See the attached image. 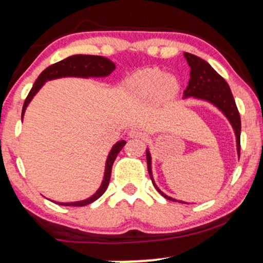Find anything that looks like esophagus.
Here are the masks:
<instances>
[{
  "label": "esophagus",
  "mask_w": 263,
  "mask_h": 263,
  "mask_svg": "<svg viewBox=\"0 0 263 263\" xmlns=\"http://www.w3.org/2000/svg\"><path fill=\"white\" fill-rule=\"evenodd\" d=\"M128 136L131 138H143L144 134L142 132V129H140V128H132L131 131L128 132Z\"/></svg>",
  "instance_id": "34e87169"
}]
</instances>
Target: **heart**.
<instances>
[{
    "mask_svg": "<svg viewBox=\"0 0 263 263\" xmlns=\"http://www.w3.org/2000/svg\"><path fill=\"white\" fill-rule=\"evenodd\" d=\"M131 84L136 91L144 96H152L158 91L163 96H173L179 87L176 78L165 75L164 71L156 68L137 71L132 77Z\"/></svg>",
    "mask_w": 263,
    "mask_h": 263,
    "instance_id": "heart-1",
    "label": "heart"
}]
</instances>
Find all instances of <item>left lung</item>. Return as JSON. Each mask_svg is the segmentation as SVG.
Masks as SVG:
<instances>
[{"label":"left lung","instance_id":"1","mask_svg":"<svg viewBox=\"0 0 263 263\" xmlns=\"http://www.w3.org/2000/svg\"><path fill=\"white\" fill-rule=\"evenodd\" d=\"M186 62L190 66V79L188 83V86L184 90V96L189 98L193 96L195 99H201V100L209 101L213 105H215L216 107L221 111L222 114L228 117V120L230 121L232 128H234L235 135H236V144H237V153L240 157V135H241V119L240 114H238L237 106L235 104L234 96L229 87L228 83L222 77L216 73L213 68H211L209 63H206L205 60L199 58L197 55H193L190 53H184ZM147 156V168H148V173L153 180L152 177V168H151V155L149 151L146 152ZM156 189L164 198L170 199V200H174L171 197H167L165 194L157 188L155 184Z\"/></svg>","mask_w":263,"mask_h":263}]
</instances>
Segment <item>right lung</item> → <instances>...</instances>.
<instances>
[{
    "instance_id": "obj_1",
    "label": "right lung",
    "mask_w": 263,
    "mask_h": 263,
    "mask_svg": "<svg viewBox=\"0 0 263 263\" xmlns=\"http://www.w3.org/2000/svg\"><path fill=\"white\" fill-rule=\"evenodd\" d=\"M115 64L111 62L110 59L104 58L100 55H71L69 58L64 60H60V62L55 63L48 66L45 70L41 73L38 77V79L35 80L34 85L29 91L28 96L26 98L25 104H23L22 108V119L23 115L27 106H28L29 101L32 100L33 96L38 92V90L43 86L45 81L52 80V79H58V78H64V77H79V78H100V77H107L115 70ZM126 144L125 141L117 142L116 144L112 147V149L110 151L106 161V167H105V176L104 180H102L100 188L98 189V192L90 197L86 200L81 201H75V203H57L59 205H64V206H85L87 204H91L92 201L98 200L105 193V190L107 189L108 183H110V177H111V170H112V164L116 159L117 155L120 153V151L123 148V146Z\"/></svg>"
}]
</instances>
